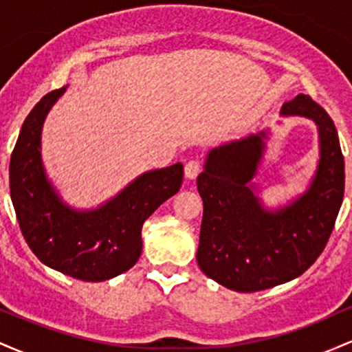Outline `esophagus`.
I'll return each instance as SVG.
<instances>
[{
  "label": "esophagus",
  "instance_id": "1",
  "mask_svg": "<svg viewBox=\"0 0 352 352\" xmlns=\"http://www.w3.org/2000/svg\"><path fill=\"white\" fill-rule=\"evenodd\" d=\"M201 172V164L199 162V160H190V162H187V165H185V177L187 179H197V175Z\"/></svg>",
  "mask_w": 352,
  "mask_h": 352
}]
</instances>
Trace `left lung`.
<instances>
[{"mask_svg": "<svg viewBox=\"0 0 352 352\" xmlns=\"http://www.w3.org/2000/svg\"><path fill=\"white\" fill-rule=\"evenodd\" d=\"M281 116L314 120L319 132L318 170L293 204L266 210L250 184L268 131L212 148L197 179L204 200L197 261L233 292H261L305 273L328 243L344 197V157L328 112L300 94L283 104Z\"/></svg>", "mask_w": 352, "mask_h": 352, "instance_id": "left-lung-1", "label": "left lung"}]
</instances>
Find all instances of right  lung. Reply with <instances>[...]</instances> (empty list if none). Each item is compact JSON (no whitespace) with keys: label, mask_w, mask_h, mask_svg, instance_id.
Listing matches in <instances>:
<instances>
[{"label":"right lung","mask_w":352,"mask_h":352,"mask_svg":"<svg viewBox=\"0 0 352 352\" xmlns=\"http://www.w3.org/2000/svg\"><path fill=\"white\" fill-rule=\"evenodd\" d=\"M66 91H51L24 120L11 153L10 192L19 228L36 256L82 281H106L127 272L142 252V225L184 180L180 162L145 172L96 210L64 204L44 173L41 131L50 109Z\"/></svg>","instance_id":"right-lung-1"}]
</instances>
